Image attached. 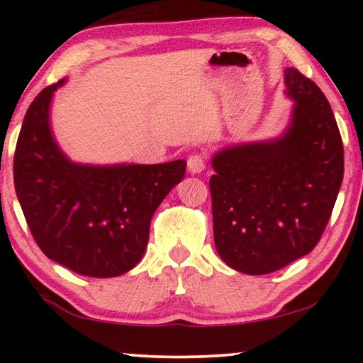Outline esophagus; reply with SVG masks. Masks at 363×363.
I'll return each mask as SVG.
<instances>
[{
	"label": "esophagus",
	"mask_w": 363,
	"mask_h": 363,
	"mask_svg": "<svg viewBox=\"0 0 363 363\" xmlns=\"http://www.w3.org/2000/svg\"><path fill=\"white\" fill-rule=\"evenodd\" d=\"M206 168V158L201 155V153H193V155L188 158V170L193 175L196 173H201Z\"/></svg>",
	"instance_id": "1"
}]
</instances>
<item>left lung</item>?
Wrapping results in <instances>:
<instances>
[{"label": "left lung", "instance_id": "obj_1", "mask_svg": "<svg viewBox=\"0 0 363 363\" xmlns=\"http://www.w3.org/2000/svg\"><path fill=\"white\" fill-rule=\"evenodd\" d=\"M284 82L294 101L284 135L223 148L211 162L216 251L245 274H269L309 255L344 178V145L324 92L294 67Z\"/></svg>", "mask_w": 363, "mask_h": 363}]
</instances>
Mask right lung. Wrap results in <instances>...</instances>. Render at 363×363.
<instances>
[{
	"label": "right lung",
	"mask_w": 363,
	"mask_h": 363,
	"mask_svg": "<svg viewBox=\"0 0 363 363\" xmlns=\"http://www.w3.org/2000/svg\"><path fill=\"white\" fill-rule=\"evenodd\" d=\"M29 106L14 152V188L31 235L49 259L77 274L113 277L142 259L152 216L186 170L158 165L94 167L61 152L49 125L52 94Z\"/></svg>",
	"instance_id": "1"
}]
</instances>
